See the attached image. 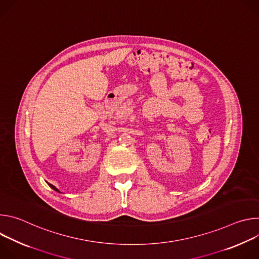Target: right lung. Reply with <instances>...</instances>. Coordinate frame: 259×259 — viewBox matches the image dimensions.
<instances>
[{
	"mask_svg": "<svg viewBox=\"0 0 259 259\" xmlns=\"http://www.w3.org/2000/svg\"><path fill=\"white\" fill-rule=\"evenodd\" d=\"M48 184H49V187H50L51 189H53L55 192H57V193H61V192H60V191H59L57 188H55V187L53 186V184H50V183H48Z\"/></svg>",
	"mask_w": 259,
	"mask_h": 259,
	"instance_id": "add662e5",
	"label": "right lung"
}]
</instances>
